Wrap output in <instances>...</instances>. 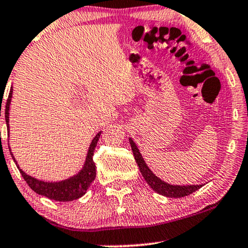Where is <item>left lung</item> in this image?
<instances>
[{"instance_id": "obj_1", "label": "left lung", "mask_w": 248, "mask_h": 248, "mask_svg": "<svg viewBox=\"0 0 248 248\" xmlns=\"http://www.w3.org/2000/svg\"><path fill=\"white\" fill-rule=\"evenodd\" d=\"M129 142H130L132 153H134V157L136 159V163L140 170V173L142 177H144L146 182L148 183V186L152 187L155 192H157L162 195H165V197L169 198H182L186 197V195H189L193 193L194 191H197L202 187V184H199V186H172V184H169L164 182L155 175L154 173L152 172L151 169L147 166V164L145 163L144 158L139 152V149L136 144L132 140L131 138H129Z\"/></svg>"}]
</instances>
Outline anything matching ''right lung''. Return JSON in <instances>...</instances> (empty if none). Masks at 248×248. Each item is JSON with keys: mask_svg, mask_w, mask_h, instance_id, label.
<instances>
[{"mask_svg": "<svg viewBox=\"0 0 248 248\" xmlns=\"http://www.w3.org/2000/svg\"><path fill=\"white\" fill-rule=\"evenodd\" d=\"M12 92L13 90L11 88L9 93V97L8 100H6V104H5V121H6V125H8V131H10L9 111H10V104H11ZM100 135H101V131L97 132L95 137L92 139V142H91L89 147L88 155H86L85 163L84 165H83L82 170H79L78 174L73 175L72 177L59 181V182H45V181H40L38 179H34L32 176L28 175L27 173H24L23 170L20 169L16 158L13 157L12 153H11V156L13 160L16 162V165L18 166L21 175H22L24 181H26L28 186H29L34 192L40 195H44V197L50 199V200L62 201V202L73 201L83 197V195L86 193V191H88L91 184H92L94 179H95L96 170H95V164L93 162V154H94V149L96 147L97 140H99L100 138ZM9 149L11 151V148L10 147Z\"/></svg>", "mask_w": 248, "mask_h": 248, "instance_id": "add662e5", "label": "right lung"}]
</instances>
